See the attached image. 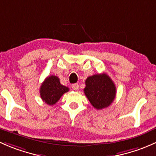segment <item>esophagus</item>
<instances>
[{"instance_id": "obj_1", "label": "esophagus", "mask_w": 156, "mask_h": 156, "mask_svg": "<svg viewBox=\"0 0 156 156\" xmlns=\"http://www.w3.org/2000/svg\"><path fill=\"white\" fill-rule=\"evenodd\" d=\"M71 87H72V89H73V90H77L79 89L78 83H74V84L72 85Z\"/></svg>"}]
</instances>
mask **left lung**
I'll return each mask as SVG.
<instances>
[{"mask_svg": "<svg viewBox=\"0 0 156 156\" xmlns=\"http://www.w3.org/2000/svg\"><path fill=\"white\" fill-rule=\"evenodd\" d=\"M84 93L94 108L101 110L113 103L116 89L110 76L106 73H101L86 79Z\"/></svg>", "mask_w": 156, "mask_h": 156, "instance_id": "1", "label": "left lung"}]
</instances>
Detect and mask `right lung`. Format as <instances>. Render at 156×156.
<instances>
[{
	"mask_svg": "<svg viewBox=\"0 0 156 156\" xmlns=\"http://www.w3.org/2000/svg\"><path fill=\"white\" fill-rule=\"evenodd\" d=\"M68 91V88L61 84L58 76L52 75L45 79L40 89V94L46 104L54 105Z\"/></svg>",
	"mask_w": 156,
	"mask_h": 156,
	"instance_id": "1",
	"label": "right lung"
}]
</instances>
